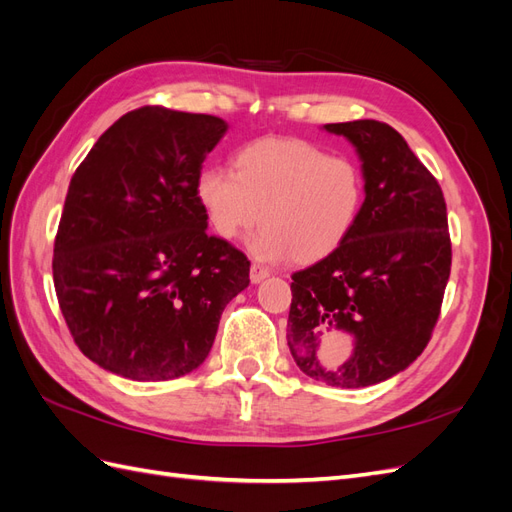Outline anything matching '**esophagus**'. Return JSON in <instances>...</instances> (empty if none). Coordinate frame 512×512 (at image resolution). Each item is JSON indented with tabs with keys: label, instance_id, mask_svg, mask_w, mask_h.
I'll return each mask as SVG.
<instances>
[{
	"label": "esophagus",
	"instance_id": "34e87169",
	"mask_svg": "<svg viewBox=\"0 0 512 512\" xmlns=\"http://www.w3.org/2000/svg\"><path fill=\"white\" fill-rule=\"evenodd\" d=\"M265 277H269V269L258 265V262H252V267H250V280H252L254 284H258V282L265 280Z\"/></svg>",
	"mask_w": 512,
	"mask_h": 512
}]
</instances>
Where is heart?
I'll return each instance as SVG.
<instances>
[{"mask_svg": "<svg viewBox=\"0 0 512 512\" xmlns=\"http://www.w3.org/2000/svg\"><path fill=\"white\" fill-rule=\"evenodd\" d=\"M232 168L200 170L196 198L220 239H237L262 220L250 239L256 258L318 262L344 245L361 218V168L307 141L260 138L237 151Z\"/></svg>", "mask_w": 512, "mask_h": 512, "instance_id": "b5f03b06", "label": "heart"}]
</instances>
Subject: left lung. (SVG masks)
Segmentation results:
<instances>
[{"label":"left lung","mask_w":512,"mask_h":512,"mask_svg":"<svg viewBox=\"0 0 512 512\" xmlns=\"http://www.w3.org/2000/svg\"><path fill=\"white\" fill-rule=\"evenodd\" d=\"M359 151L365 203L352 235L292 273L288 346L309 378L342 389L378 384L429 344L451 275V235L438 179L389 123H329ZM339 334L355 344L337 364Z\"/></svg>","instance_id":"left-lung-1"}]
</instances>
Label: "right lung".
Returning a JSON list of instances; mask_svg holds the SVG:
<instances>
[{
	"label": "right lung",
	"instance_id": "add662e5",
	"mask_svg": "<svg viewBox=\"0 0 512 512\" xmlns=\"http://www.w3.org/2000/svg\"><path fill=\"white\" fill-rule=\"evenodd\" d=\"M220 117L141 106L74 170L53 247L59 309L79 350L113 374L160 382L207 359L250 260L207 235L196 177Z\"/></svg>",
	"mask_w": 512,
	"mask_h": 512
}]
</instances>
